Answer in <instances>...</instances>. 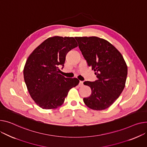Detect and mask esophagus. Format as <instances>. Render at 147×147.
Here are the masks:
<instances>
[{
    "instance_id": "34e87169",
    "label": "esophagus",
    "mask_w": 147,
    "mask_h": 147,
    "mask_svg": "<svg viewBox=\"0 0 147 147\" xmlns=\"http://www.w3.org/2000/svg\"><path fill=\"white\" fill-rule=\"evenodd\" d=\"M79 86V87H82L83 86V81H80Z\"/></svg>"
}]
</instances>
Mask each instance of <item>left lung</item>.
Here are the masks:
<instances>
[{
  "mask_svg": "<svg viewBox=\"0 0 147 147\" xmlns=\"http://www.w3.org/2000/svg\"><path fill=\"white\" fill-rule=\"evenodd\" d=\"M88 65L95 71L97 80L86 81L92 94L83 101L89 108H108L118 98L126 83L128 67L121 53L109 42L97 36L75 37Z\"/></svg>",
  "mask_w": 147,
  "mask_h": 147,
  "instance_id": "obj_1",
  "label": "left lung"
}]
</instances>
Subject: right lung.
<instances>
[{
    "label": "right lung",
    "instance_id": "obj_1",
    "mask_svg": "<svg viewBox=\"0 0 147 147\" xmlns=\"http://www.w3.org/2000/svg\"><path fill=\"white\" fill-rule=\"evenodd\" d=\"M77 46L73 37L55 36L47 39L28 57L24 68V80L32 99L42 109L60 106L69 90L79 83L77 78L59 74L58 68L64 67L68 52Z\"/></svg>",
    "mask_w": 147,
    "mask_h": 147
}]
</instances>
